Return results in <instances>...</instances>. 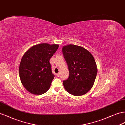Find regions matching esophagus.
<instances>
[{
  "instance_id": "1",
  "label": "esophagus",
  "mask_w": 125,
  "mask_h": 125,
  "mask_svg": "<svg viewBox=\"0 0 125 125\" xmlns=\"http://www.w3.org/2000/svg\"><path fill=\"white\" fill-rule=\"evenodd\" d=\"M56 76H57V77H60V73H57V74H56Z\"/></svg>"
}]
</instances>
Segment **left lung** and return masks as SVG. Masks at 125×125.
<instances>
[{"instance_id": "1", "label": "left lung", "mask_w": 125, "mask_h": 125, "mask_svg": "<svg viewBox=\"0 0 125 125\" xmlns=\"http://www.w3.org/2000/svg\"><path fill=\"white\" fill-rule=\"evenodd\" d=\"M62 52L69 71L68 79L63 81L64 88L74 96L86 94L93 86L97 73L93 56L86 48L72 44L63 46Z\"/></svg>"}]
</instances>
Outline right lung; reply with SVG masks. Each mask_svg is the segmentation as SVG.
I'll list each match as a JSON object with an SVG mask.
<instances>
[{
    "label": "right lung",
    "mask_w": 125,
    "mask_h": 125,
    "mask_svg": "<svg viewBox=\"0 0 125 125\" xmlns=\"http://www.w3.org/2000/svg\"><path fill=\"white\" fill-rule=\"evenodd\" d=\"M59 45L43 43L32 46L25 52L19 66V76L23 86L30 93L44 94L54 78L49 63Z\"/></svg>",
    "instance_id": "1"
}]
</instances>
